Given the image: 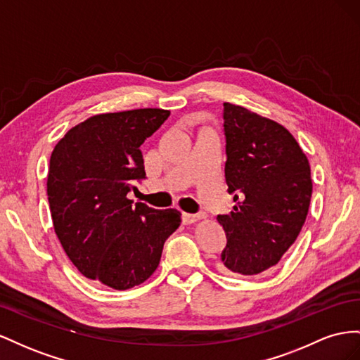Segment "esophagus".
<instances>
[{"mask_svg":"<svg viewBox=\"0 0 360 360\" xmlns=\"http://www.w3.org/2000/svg\"><path fill=\"white\" fill-rule=\"evenodd\" d=\"M182 223L184 224H191V223H196L198 220H200L202 217L198 214H188V212H182Z\"/></svg>","mask_w":360,"mask_h":360,"instance_id":"obj_1","label":"esophagus"}]
</instances>
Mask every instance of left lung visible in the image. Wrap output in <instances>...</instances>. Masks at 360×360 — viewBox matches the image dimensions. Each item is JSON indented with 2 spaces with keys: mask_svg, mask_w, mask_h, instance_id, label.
<instances>
[{
  "mask_svg": "<svg viewBox=\"0 0 360 360\" xmlns=\"http://www.w3.org/2000/svg\"><path fill=\"white\" fill-rule=\"evenodd\" d=\"M228 191L237 205L217 221L226 233L219 270L271 271L299 237L312 196L311 167L291 132L271 119L224 102Z\"/></svg>",
  "mask_w": 360,
  "mask_h": 360,
  "instance_id": "8db88e82",
  "label": "left lung"
}]
</instances>
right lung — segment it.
<instances>
[{"label": "right lung", "instance_id": "right-lung-1", "mask_svg": "<svg viewBox=\"0 0 360 360\" xmlns=\"http://www.w3.org/2000/svg\"><path fill=\"white\" fill-rule=\"evenodd\" d=\"M169 116L161 108L91 116L51 153L46 194L61 248L81 274L108 288L148 281L181 224L178 210L132 207L127 198L146 176L140 146Z\"/></svg>", "mask_w": 360, "mask_h": 360}]
</instances>
